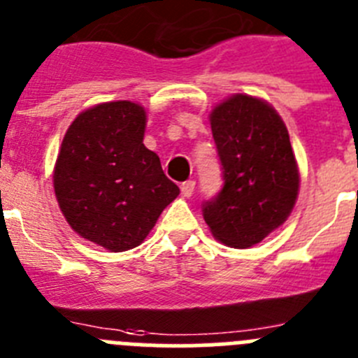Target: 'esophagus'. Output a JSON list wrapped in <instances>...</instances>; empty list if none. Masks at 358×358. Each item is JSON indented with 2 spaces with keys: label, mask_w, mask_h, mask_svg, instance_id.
I'll use <instances>...</instances> for the list:
<instances>
[{
  "label": "esophagus",
  "mask_w": 358,
  "mask_h": 358,
  "mask_svg": "<svg viewBox=\"0 0 358 358\" xmlns=\"http://www.w3.org/2000/svg\"><path fill=\"white\" fill-rule=\"evenodd\" d=\"M195 192V181H186L181 185V193L182 196H192Z\"/></svg>",
  "instance_id": "obj_1"
}]
</instances>
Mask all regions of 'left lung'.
<instances>
[{"instance_id":"obj_1","label":"left lung","mask_w":358,"mask_h":358,"mask_svg":"<svg viewBox=\"0 0 358 358\" xmlns=\"http://www.w3.org/2000/svg\"><path fill=\"white\" fill-rule=\"evenodd\" d=\"M209 124L225 182L204 204L206 224L227 247H254L284 225L296 204L300 170L289 133L268 101L248 94L216 104Z\"/></svg>"}]
</instances>
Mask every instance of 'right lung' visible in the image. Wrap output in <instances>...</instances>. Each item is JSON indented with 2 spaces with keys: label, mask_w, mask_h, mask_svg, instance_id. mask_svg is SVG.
<instances>
[{
  "label": "right lung",
  "mask_w": 358,
  "mask_h": 358,
  "mask_svg": "<svg viewBox=\"0 0 358 358\" xmlns=\"http://www.w3.org/2000/svg\"><path fill=\"white\" fill-rule=\"evenodd\" d=\"M147 111L111 101L81 111L62 142L52 186L81 238L110 252L138 247L179 195L156 152L143 145Z\"/></svg>",
  "instance_id": "1"
}]
</instances>
